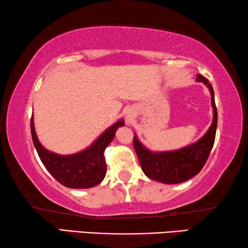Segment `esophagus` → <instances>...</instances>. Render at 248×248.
Masks as SVG:
<instances>
[{"mask_svg": "<svg viewBox=\"0 0 248 248\" xmlns=\"http://www.w3.org/2000/svg\"><path fill=\"white\" fill-rule=\"evenodd\" d=\"M129 117H130V116H128V118H129Z\"/></svg>", "mask_w": 248, "mask_h": 248, "instance_id": "1", "label": "esophagus"}]
</instances>
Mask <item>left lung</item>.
I'll return each mask as SVG.
<instances>
[{
	"mask_svg": "<svg viewBox=\"0 0 248 248\" xmlns=\"http://www.w3.org/2000/svg\"><path fill=\"white\" fill-rule=\"evenodd\" d=\"M197 82H202L209 87L213 108L211 127L200 140L179 150L152 152L141 143L137 136L133 137V146L139 157L141 169L151 179L163 184L186 182L198 174L207 162L216 139L217 111L211 84L200 74L197 75Z\"/></svg>",
	"mask_w": 248,
	"mask_h": 248,
	"instance_id": "1",
	"label": "left lung"
}]
</instances>
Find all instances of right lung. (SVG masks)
Masks as SVG:
<instances>
[{
	"instance_id": "obj_1",
	"label": "right lung",
	"mask_w": 248,
	"mask_h": 248,
	"mask_svg": "<svg viewBox=\"0 0 248 248\" xmlns=\"http://www.w3.org/2000/svg\"><path fill=\"white\" fill-rule=\"evenodd\" d=\"M124 124V120L117 121L107 128L94 141V143L81 152L71 155H60L45 149L37 138L31 116V130L33 145L46 169L59 183L74 189H84L97 186L106 176L105 149L110 144L116 130Z\"/></svg>"
}]
</instances>
